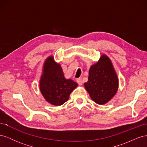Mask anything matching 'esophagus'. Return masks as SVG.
Returning a JSON list of instances; mask_svg holds the SVG:
<instances>
[{"label":"esophagus","mask_w":147,"mask_h":147,"mask_svg":"<svg viewBox=\"0 0 147 147\" xmlns=\"http://www.w3.org/2000/svg\"><path fill=\"white\" fill-rule=\"evenodd\" d=\"M77 82L78 83L79 85H82L83 84V80H82V78H78L77 80Z\"/></svg>","instance_id":"esophagus-1"}]
</instances>
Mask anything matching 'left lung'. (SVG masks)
Listing matches in <instances>:
<instances>
[{
  "label": "left lung",
  "instance_id": "obj_1",
  "mask_svg": "<svg viewBox=\"0 0 147 147\" xmlns=\"http://www.w3.org/2000/svg\"><path fill=\"white\" fill-rule=\"evenodd\" d=\"M84 87L96 103H107L116 94L118 79L112 62L108 56L102 55L97 63L91 66L88 80Z\"/></svg>",
  "mask_w": 147,
  "mask_h": 147
}]
</instances>
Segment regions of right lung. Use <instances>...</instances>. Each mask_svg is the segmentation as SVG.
Here are the masks:
<instances>
[{"label":"right lung","instance_id":"add662e5","mask_svg":"<svg viewBox=\"0 0 147 147\" xmlns=\"http://www.w3.org/2000/svg\"><path fill=\"white\" fill-rule=\"evenodd\" d=\"M77 86L72 80L65 78L61 66L56 63L53 56L48 57L40 80V90L48 102L56 106L63 105Z\"/></svg>","mask_w":147,"mask_h":147}]
</instances>
